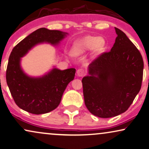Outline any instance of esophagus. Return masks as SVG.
<instances>
[{"mask_svg": "<svg viewBox=\"0 0 149 149\" xmlns=\"http://www.w3.org/2000/svg\"><path fill=\"white\" fill-rule=\"evenodd\" d=\"M77 74H78V76L82 77L85 74V71H84L83 69H78V71H77Z\"/></svg>", "mask_w": 149, "mask_h": 149, "instance_id": "1", "label": "esophagus"}]
</instances>
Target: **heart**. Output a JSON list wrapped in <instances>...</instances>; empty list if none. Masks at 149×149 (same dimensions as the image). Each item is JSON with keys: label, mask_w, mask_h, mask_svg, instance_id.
Listing matches in <instances>:
<instances>
[{"label": "heart", "mask_w": 149, "mask_h": 149, "mask_svg": "<svg viewBox=\"0 0 149 149\" xmlns=\"http://www.w3.org/2000/svg\"><path fill=\"white\" fill-rule=\"evenodd\" d=\"M104 45L105 42L102 38H100L97 36H88L75 43L72 48V52L73 55L77 56L94 47L95 50L98 52L104 48Z\"/></svg>", "instance_id": "b5f03b06"}]
</instances>
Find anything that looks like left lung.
Returning a JSON list of instances; mask_svg holds the SVG:
<instances>
[{"label":"left lung","mask_w":149,"mask_h":149,"mask_svg":"<svg viewBox=\"0 0 149 149\" xmlns=\"http://www.w3.org/2000/svg\"><path fill=\"white\" fill-rule=\"evenodd\" d=\"M115 29L113 47L90 64L89 75L82 80L86 108L102 118L125 112L142 86L144 62L140 51L123 31Z\"/></svg>","instance_id":"left-lung-1"}]
</instances>
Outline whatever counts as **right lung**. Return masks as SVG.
I'll return each instance as SVG.
<instances>
[{
	"mask_svg": "<svg viewBox=\"0 0 149 149\" xmlns=\"http://www.w3.org/2000/svg\"><path fill=\"white\" fill-rule=\"evenodd\" d=\"M66 33L58 30L40 28L17 44L9 58L7 84L17 106L32 114L47 113L57 108L66 87L73 80L76 69H54L41 78L29 77L20 68V58L38 43L56 45Z\"/></svg>",
	"mask_w": 149,
	"mask_h": 149,
	"instance_id": "obj_1",
	"label": "right lung"
}]
</instances>
